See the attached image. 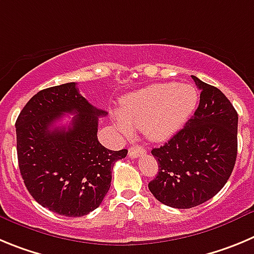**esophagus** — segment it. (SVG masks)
<instances>
[{"instance_id": "1", "label": "esophagus", "mask_w": 254, "mask_h": 254, "mask_svg": "<svg viewBox=\"0 0 254 254\" xmlns=\"http://www.w3.org/2000/svg\"><path fill=\"white\" fill-rule=\"evenodd\" d=\"M144 154H145V149L140 145H132V147L129 148V155L131 158H138V157Z\"/></svg>"}]
</instances>
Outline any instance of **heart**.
<instances>
[{
  "instance_id": "1",
  "label": "heart",
  "mask_w": 254,
  "mask_h": 254,
  "mask_svg": "<svg viewBox=\"0 0 254 254\" xmlns=\"http://www.w3.org/2000/svg\"><path fill=\"white\" fill-rule=\"evenodd\" d=\"M197 91L191 84L155 83L125 96L115 125L125 134L141 127L153 141H163L181 129L195 111Z\"/></svg>"
}]
</instances>
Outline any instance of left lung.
<instances>
[{
	"label": "left lung",
	"instance_id": "obj_1",
	"mask_svg": "<svg viewBox=\"0 0 254 254\" xmlns=\"http://www.w3.org/2000/svg\"><path fill=\"white\" fill-rule=\"evenodd\" d=\"M200 93L195 114L164 145L152 149L158 173L148 184L167 206L204 204L227 184L238 150V114L219 88L192 76Z\"/></svg>",
	"mask_w": 254,
	"mask_h": 254
}]
</instances>
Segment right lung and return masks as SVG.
I'll use <instances>...</instances> for the list:
<instances>
[{
	"label": "right lung",
	"instance_id": "right-lung-1",
	"mask_svg": "<svg viewBox=\"0 0 254 254\" xmlns=\"http://www.w3.org/2000/svg\"><path fill=\"white\" fill-rule=\"evenodd\" d=\"M74 113L69 127H56ZM106 115L78 92L76 82L39 91L16 120L20 173L30 195L59 215L78 218L100 206L111 186L116 161L127 150H110L97 139Z\"/></svg>",
	"mask_w": 254,
	"mask_h": 254
}]
</instances>
